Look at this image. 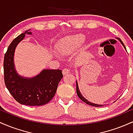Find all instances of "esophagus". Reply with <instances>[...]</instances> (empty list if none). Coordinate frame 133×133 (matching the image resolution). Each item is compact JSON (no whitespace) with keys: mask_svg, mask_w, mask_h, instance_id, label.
I'll list each match as a JSON object with an SVG mask.
<instances>
[{"mask_svg":"<svg viewBox=\"0 0 133 133\" xmlns=\"http://www.w3.org/2000/svg\"><path fill=\"white\" fill-rule=\"evenodd\" d=\"M69 72V69L68 68H64L63 70H62V74H63L64 75H65V74H68Z\"/></svg>","mask_w":133,"mask_h":133,"instance_id":"1","label":"esophagus"}]
</instances>
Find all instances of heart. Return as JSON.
<instances>
[{
	"label": "heart",
	"mask_w": 133,
	"mask_h": 133,
	"mask_svg": "<svg viewBox=\"0 0 133 133\" xmlns=\"http://www.w3.org/2000/svg\"><path fill=\"white\" fill-rule=\"evenodd\" d=\"M85 41V36L79 34L64 40L59 45V50L62 54H68L79 48Z\"/></svg>",
	"instance_id": "1"
}]
</instances>
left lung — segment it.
Instances as JSON below:
<instances>
[{"label":"left lung","mask_w":133,"mask_h":133,"mask_svg":"<svg viewBox=\"0 0 133 133\" xmlns=\"http://www.w3.org/2000/svg\"><path fill=\"white\" fill-rule=\"evenodd\" d=\"M118 40L120 41L121 43L122 44H123V46H124V47L125 48V49L126 50V47H125V45H124V44H123V42H122V41L121 40V39H119V38H118ZM76 92H77V96H78V97H79V98H80L81 99V100L82 101L84 102L85 103L88 104H89V105H91V106H95V107H100V106H103V105H99V104H96L91 103H90V102L88 101V100L86 99H85L84 97L83 96H82V94H81L80 91H79V88H78V85H77V82H76Z\"/></svg>","instance_id":"obj_1"}]
</instances>
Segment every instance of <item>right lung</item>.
<instances>
[{
  "mask_svg": "<svg viewBox=\"0 0 133 133\" xmlns=\"http://www.w3.org/2000/svg\"><path fill=\"white\" fill-rule=\"evenodd\" d=\"M29 30L17 36L8 47L4 60V82L9 92L19 103L32 106H42L54 97L63 75L60 69L43 70L31 79L17 75L14 65L15 49L25 34H31Z\"/></svg>",
  "mask_w": 133,
  "mask_h": 133,
  "instance_id": "1",
  "label": "right lung"
}]
</instances>
